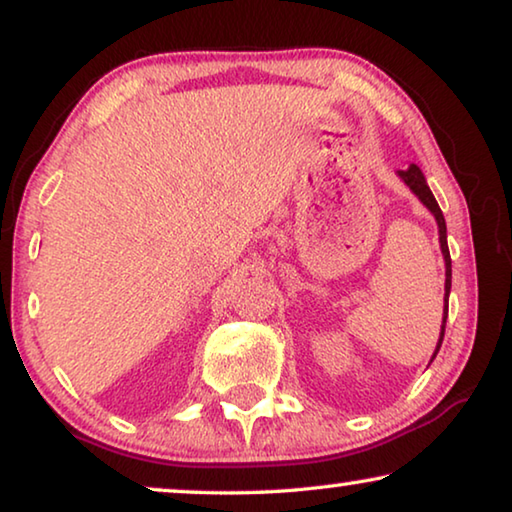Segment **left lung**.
Masks as SVG:
<instances>
[{
	"instance_id": "1",
	"label": "left lung",
	"mask_w": 512,
	"mask_h": 512,
	"mask_svg": "<svg viewBox=\"0 0 512 512\" xmlns=\"http://www.w3.org/2000/svg\"><path fill=\"white\" fill-rule=\"evenodd\" d=\"M400 178L404 180L406 185L413 189V194L420 198V201L429 207L431 214L436 216L438 221V232H440V248H443V255H445V318H443V329H440V341H438V348L433 352V357H436L438 350H440V343H443V336H445V323H447V302H449V289H452V257H449V248H447V225H445V216L440 212V207L436 203V198H433L431 189L427 187V180H424L422 171L411 164L409 169H400Z\"/></svg>"
}]
</instances>
